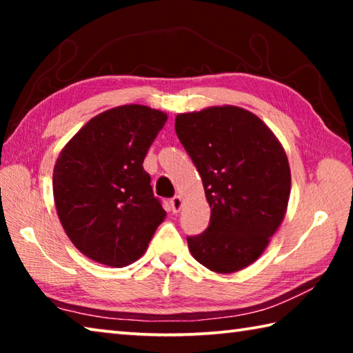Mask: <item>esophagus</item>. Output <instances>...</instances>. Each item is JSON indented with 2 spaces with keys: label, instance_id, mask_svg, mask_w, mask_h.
Here are the masks:
<instances>
[{
  "label": "esophagus",
  "instance_id": "esophagus-1",
  "mask_svg": "<svg viewBox=\"0 0 353 353\" xmlns=\"http://www.w3.org/2000/svg\"><path fill=\"white\" fill-rule=\"evenodd\" d=\"M170 204H171L172 213H177V212H181V208L183 205V199L181 198V196H174V198L170 201Z\"/></svg>",
  "mask_w": 353,
  "mask_h": 353
}]
</instances>
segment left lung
I'll return each mask as SVG.
<instances>
[{
    "label": "left lung",
    "instance_id": "left-lung-1",
    "mask_svg": "<svg viewBox=\"0 0 353 353\" xmlns=\"http://www.w3.org/2000/svg\"><path fill=\"white\" fill-rule=\"evenodd\" d=\"M176 134L212 208L207 230L187 238L190 252L213 272L241 271L265 252L285 218L291 171L282 143L236 105L179 113Z\"/></svg>",
    "mask_w": 353,
    "mask_h": 353
}]
</instances>
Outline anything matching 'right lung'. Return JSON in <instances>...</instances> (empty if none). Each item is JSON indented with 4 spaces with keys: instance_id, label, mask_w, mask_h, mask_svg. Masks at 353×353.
I'll return each mask as SVG.
<instances>
[{
    "instance_id": "right-lung-1",
    "label": "right lung",
    "mask_w": 353,
    "mask_h": 353,
    "mask_svg": "<svg viewBox=\"0 0 353 353\" xmlns=\"http://www.w3.org/2000/svg\"><path fill=\"white\" fill-rule=\"evenodd\" d=\"M166 119L148 105L113 107L92 118L59 154L56 210L65 234L88 259L128 266L163 223L166 212L143 162Z\"/></svg>"
}]
</instances>
